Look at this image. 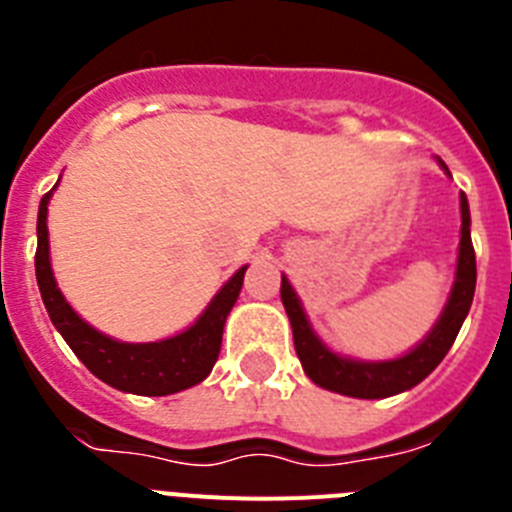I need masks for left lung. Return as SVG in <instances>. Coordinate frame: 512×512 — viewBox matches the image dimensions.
Returning a JSON list of instances; mask_svg holds the SVG:
<instances>
[{"label":"left lung","mask_w":512,"mask_h":512,"mask_svg":"<svg viewBox=\"0 0 512 512\" xmlns=\"http://www.w3.org/2000/svg\"><path fill=\"white\" fill-rule=\"evenodd\" d=\"M446 169V164L441 161ZM449 174V169H446ZM469 205L467 194H461V241H459V261H456V282L451 289V297L443 307V315L438 318L436 328L428 333L418 348L395 361H354L336 356L333 351L318 341L302 312L295 289L289 287L287 277H282V302L292 323V336H295V351L302 361L307 377L318 387L348 397H361V400H379V397H392L410 390L423 382L428 374L449 354L454 346L459 328L467 318L469 307L474 300V284H477V259H474L472 235H469Z\"/></svg>","instance_id":"left-lung-1"}]
</instances>
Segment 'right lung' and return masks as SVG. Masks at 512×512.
Wrapping results in <instances>:
<instances>
[{
    "label": "right lung",
    "instance_id": "add662e5",
    "mask_svg": "<svg viewBox=\"0 0 512 512\" xmlns=\"http://www.w3.org/2000/svg\"><path fill=\"white\" fill-rule=\"evenodd\" d=\"M48 200L51 192L43 194L38 210V251H35V277H38L40 297L51 315L53 325L69 343L71 351L81 359L94 377L107 382L110 387L133 395H174L187 387L200 384L215 366L220 343H223L225 318L230 307L235 305L243 287V274L246 266L238 269L230 277L215 300L207 305L200 320L189 330L174 338L156 343H120L102 336L99 330L87 325L71 310V305L63 300L61 289L56 287L51 271V259H48Z\"/></svg>",
    "mask_w": 512,
    "mask_h": 512
}]
</instances>
